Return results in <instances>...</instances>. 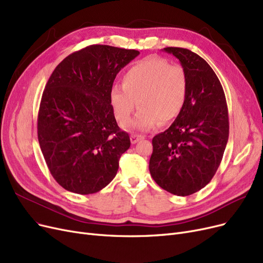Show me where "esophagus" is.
Returning <instances> with one entry per match:
<instances>
[{"label":"esophagus","instance_id":"obj_1","mask_svg":"<svg viewBox=\"0 0 263 263\" xmlns=\"http://www.w3.org/2000/svg\"><path fill=\"white\" fill-rule=\"evenodd\" d=\"M144 139V137L143 135H141V134H131V137H130V140H131V143L132 144H135V143H138L139 141H141V140H143Z\"/></svg>","mask_w":263,"mask_h":263}]
</instances>
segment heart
<instances>
[{
    "instance_id": "obj_1",
    "label": "heart",
    "mask_w": 263,
    "mask_h": 263,
    "mask_svg": "<svg viewBox=\"0 0 263 263\" xmlns=\"http://www.w3.org/2000/svg\"><path fill=\"white\" fill-rule=\"evenodd\" d=\"M187 95L184 68L167 60L151 56L134 64L122 76V86H115L109 102L120 125L129 121L135 107L140 110L125 126L149 131L172 122L182 111Z\"/></svg>"
}]
</instances>
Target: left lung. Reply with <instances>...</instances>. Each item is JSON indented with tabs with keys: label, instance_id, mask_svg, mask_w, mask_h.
Instances as JSON below:
<instances>
[{
	"label": "left lung",
	"instance_id": "left-lung-1",
	"mask_svg": "<svg viewBox=\"0 0 263 263\" xmlns=\"http://www.w3.org/2000/svg\"><path fill=\"white\" fill-rule=\"evenodd\" d=\"M187 77L186 101L177 119L153 138L149 172L158 185L178 196L205 187L215 176L229 140L224 91L208 63L187 48L166 47Z\"/></svg>",
	"mask_w": 263,
	"mask_h": 263
}]
</instances>
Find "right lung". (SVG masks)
Segmentation results:
<instances>
[{
  "label": "right lung",
  "instance_id": "add662e5",
  "mask_svg": "<svg viewBox=\"0 0 263 263\" xmlns=\"http://www.w3.org/2000/svg\"><path fill=\"white\" fill-rule=\"evenodd\" d=\"M135 50L94 44L57 65L42 94L37 140L46 166L65 190L86 195L112 181L129 134L115 119L109 94Z\"/></svg>",
  "mask_w": 263,
  "mask_h": 263
}]
</instances>
